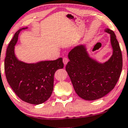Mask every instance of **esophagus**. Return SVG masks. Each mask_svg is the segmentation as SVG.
I'll list each match as a JSON object with an SVG mask.
<instances>
[{
    "mask_svg": "<svg viewBox=\"0 0 128 128\" xmlns=\"http://www.w3.org/2000/svg\"><path fill=\"white\" fill-rule=\"evenodd\" d=\"M68 62V58L64 57V58H63V63H64V66H66V64H67Z\"/></svg>",
    "mask_w": 128,
    "mask_h": 128,
    "instance_id": "obj_1",
    "label": "esophagus"
}]
</instances>
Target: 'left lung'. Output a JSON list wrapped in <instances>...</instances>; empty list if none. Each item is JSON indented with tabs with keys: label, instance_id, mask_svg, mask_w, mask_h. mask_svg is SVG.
Listing matches in <instances>:
<instances>
[{
	"label": "left lung",
	"instance_id": "1",
	"mask_svg": "<svg viewBox=\"0 0 128 128\" xmlns=\"http://www.w3.org/2000/svg\"><path fill=\"white\" fill-rule=\"evenodd\" d=\"M113 52L110 58L102 63L92 58L85 45H77L68 55L70 61L66 70L75 92L83 99L95 100L114 89L122 69V52L114 32L109 28Z\"/></svg>",
	"mask_w": 128,
	"mask_h": 128
}]
</instances>
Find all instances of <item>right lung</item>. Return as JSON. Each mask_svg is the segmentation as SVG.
<instances>
[{"instance_id":"add662e5","label":"right lung","mask_w":128,"mask_h":128,"mask_svg":"<svg viewBox=\"0 0 128 128\" xmlns=\"http://www.w3.org/2000/svg\"><path fill=\"white\" fill-rule=\"evenodd\" d=\"M22 28L14 34L8 45L4 72L7 81L16 94L25 102L32 104L44 103L50 98L54 88V76L62 68V58L54 61L26 63L19 60L14 54V46Z\"/></svg>"}]
</instances>
